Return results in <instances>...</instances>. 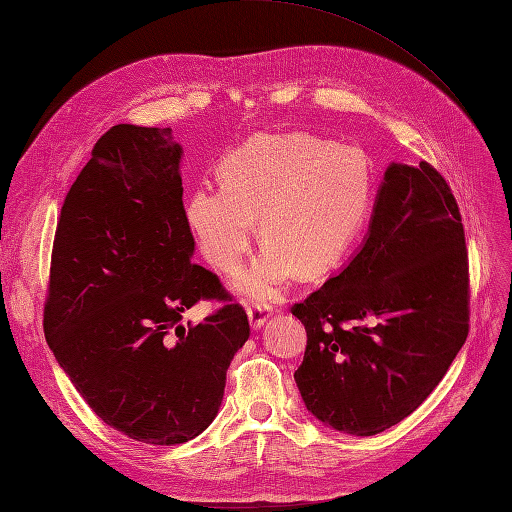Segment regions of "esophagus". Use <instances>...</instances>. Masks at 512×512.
<instances>
[{"label": "esophagus", "instance_id": "1", "mask_svg": "<svg viewBox=\"0 0 512 512\" xmlns=\"http://www.w3.org/2000/svg\"><path fill=\"white\" fill-rule=\"evenodd\" d=\"M273 314V307L269 305H252L250 309H247V318H250V327L254 331H258L262 324H265Z\"/></svg>", "mask_w": 512, "mask_h": 512}]
</instances>
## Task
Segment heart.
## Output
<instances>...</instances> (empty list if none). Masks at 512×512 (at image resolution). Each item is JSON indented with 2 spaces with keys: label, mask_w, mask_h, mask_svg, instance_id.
<instances>
[{
  "label": "heart",
  "mask_w": 512,
  "mask_h": 512,
  "mask_svg": "<svg viewBox=\"0 0 512 512\" xmlns=\"http://www.w3.org/2000/svg\"><path fill=\"white\" fill-rule=\"evenodd\" d=\"M374 177L365 153L307 134L258 136L222 164V188L198 185L185 205L205 258L224 273L239 269L256 241L269 243L235 277L252 301L269 303L292 275H316L342 258L367 218Z\"/></svg>",
  "instance_id": "heart-1"
}]
</instances>
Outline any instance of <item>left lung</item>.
I'll use <instances>...</instances> for the list:
<instances>
[{"instance_id":"8db88e82","label":"left lung","mask_w":512,"mask_h":512,"mask_svg":"<svg viewBox=\"0 0 512 512\" xmlns=\"http://www.w3.org/2000/svg\"><path fill=\"white\" fill-rule=\"evenodd\" d=\"M292 316L307 331L294 382L320 423L376 436L423 404L470 329L466 235L436 168H386L359 252Z\"/></svg>"}]
</instances>
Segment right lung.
<instances>
[{"label":"right lung","instance_id":"1","mask_svg":"<svg viewBox=\"0 0 512 512\" xmlns=\"http://www.w3.org/2000/svg\"><path fill=\"white\" fill-rule=\"evenodd\" d=\"M181 153L170 128L119 123L100 138L61 207L44 303L46 342L87 406L153 446L211 425L250 337L239 303L181 324L200 299L230 301L192 265Z\"/></svg>","mask_w":512,"mask_h":512}]
</instances>
